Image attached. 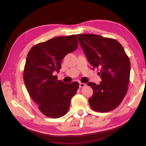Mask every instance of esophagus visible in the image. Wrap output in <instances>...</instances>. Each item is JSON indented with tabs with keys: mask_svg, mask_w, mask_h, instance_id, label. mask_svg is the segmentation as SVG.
Here are the masks:
<instances>
[{
	"mask_svg": "<svg viewBox=\"0 0 146 146\" xmlns=\"http://www.w3.org/2000/svg\"><path fill=\"white\" fill-rule=\"evenodd\" d=\"M86 86V84H84V83H80L79 87L80 88H84V87H85Z\"/></svg>",
	"mask_w": 146,
	"mask_h": 146,
	"instance_id": "34e87169",
	"label": "esophagus"
}]
</instances>
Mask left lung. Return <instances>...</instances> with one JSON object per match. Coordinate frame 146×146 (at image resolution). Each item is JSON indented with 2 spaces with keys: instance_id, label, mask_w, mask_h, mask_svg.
I'll return each mask as SVG.
<instances>
[{
  "instance_id": "left-lung-1",
  "label": "left lung",
  "mask_w": 146,
  "mask_h": 146,
  "mask_svg": "<svg viewBox=\"0 0 146 146\" xmlns=\"http://www.w3.org/2000/svg\"><path fill=\"white\" fill-rule=\"evenodd\" d=\"M77 38L92 70L99 68V84H87L93 90L88 99L94 111L107 112L120 104L127 93L130 75V61L116 40L92 34L77 35Z\"/></svg>"
}]
</instances>
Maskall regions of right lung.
I'll use <instances>...</instances> for the list:
<instances>
[{
  "instance_id": "obj_1",
  "label": "right lung",
  "mask_w": 146,
  "mask_h": 146,
  "mask_svg": "<svg viewBox=\"0 0 146 146\" xmlns=\"http://www.w3.org/2000/svg\"><path fill=\"white\" fill-rule=\"evenodd\" d=\"M78 46L76 35L58 36L37 44L28 53L24 69L26 88L40 111L48 117L64 115L78 89L77 82L66 84L54 75L61 68L65 56Z\"/></svg>"
}]
</instances>
